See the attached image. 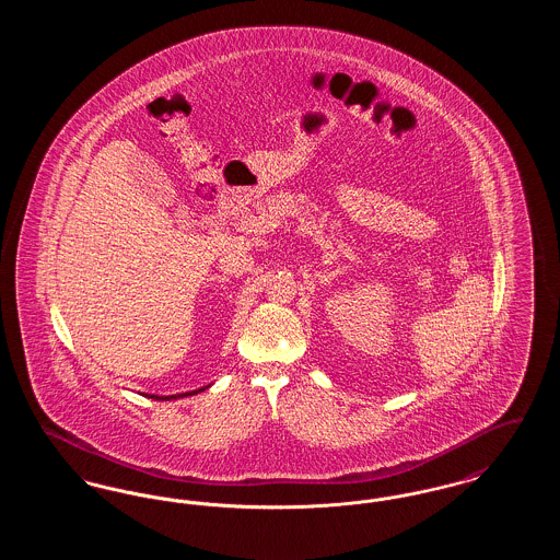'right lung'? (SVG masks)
<instances>
[{
	"label": "right lung",
	"mask_w": 560,
	"mask_h": 560,
	"mask_svg": "<svg viewBox=\"0 0 560 560\" xmlns=\"http://www.w3.org/2000/svg\"><path fill=\"white\" fill-rule=\"evenodd\" d=\"M212 384H208V386H203V388H199V390H190V393H178V395H170V397H160V395H144V397H149V399H155V400H176V399H183V397H192V395H197V393H203L206 388H210Z\"/></svg>",
	"instance_id": "add662e5"
}]
</instances>
